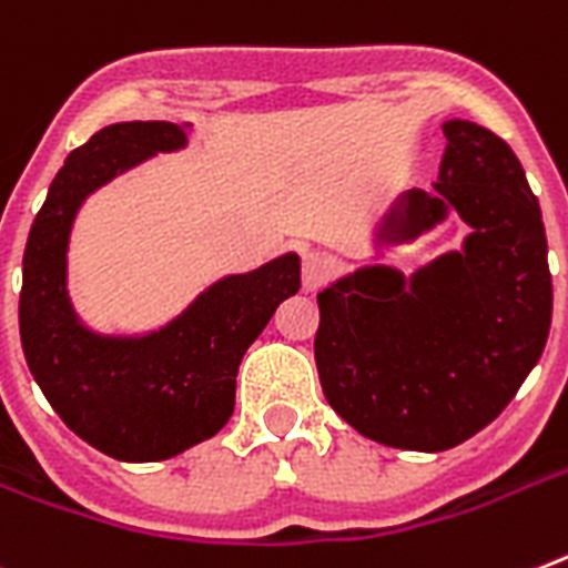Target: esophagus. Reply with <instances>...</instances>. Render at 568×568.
Wrapping results in <instances>:
<instances>
[{"instance_id": "34e87169", "label": "esophagus", "mask_w": 568, "mask_h": 568, "mask_svg": "<svg viewBox=\"0 0 568 568\" xmlns=\"http://www.w3.org/2000/svg\"><path fill=\"white\" fill-rule=\"evenodd\" d=\"M328 274H332V260L323 251H308L303 256V288L306 292H317L328 280Z\"/></svg>"}]
</instances>
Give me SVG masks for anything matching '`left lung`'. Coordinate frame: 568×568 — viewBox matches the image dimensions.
<instances>
[{
  "instance_id": "8db88e82",
  "label": "left lung",
  "mask_w": 568,
  "mask_h": 568,
  "mask_svg": "<svg viewBox=\"0 0 568 568\" xmlns=\"http://www.w3.org/2000/svg\"><path fill=\"white\" fill-rule=\"evenodd\" d=\"M436 193L409 190L381 240H413L456 211L462 251L404 280L373 265L317 294L314 361L323 395L361 436L447 450L508 407L540 361L551 274L540 204L523 164L485 126L447 121Z\"/></svg>"
}]
</instances>
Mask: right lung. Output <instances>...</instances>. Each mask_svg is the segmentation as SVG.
<instances>
[{
    "mask_svg": "<svg viewBox=\"0 0 568 568\" xmlns=\"http://www.w3.org/2000/svg\"><path fill=\"white\" fill-rule=\"evenodd\" d=\"M184 144V130L170 121L94 132L51 181L22 256L19 335L28 369L71 430L121 462L170 459L216 436L233 413L242 355L300 288V260L285 254L219 280L152 335L100 337L80 326L65 294V245L78 207L123 170Z\"/></svg>",
    "mask_w": 568,
    "mask_h": 568,
    "instance_id": "obj_1",
    "label": "right lung"
}]
</instances>
